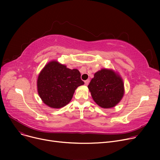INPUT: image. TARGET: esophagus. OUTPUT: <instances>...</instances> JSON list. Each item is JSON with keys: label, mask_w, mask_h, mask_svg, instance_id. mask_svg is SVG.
Here are the masks:
<instances>
[{"label": "esophagus", "mask_w": 160, "mask_h": 160, "mask_svg": "<svg viewBox=\"0 0 160 160\" xmlns=\"http://www.w3.org/2000/svg\"><path fill=\"white\" fill-rule=\"evenodd\" d=\"M84 82H85V85H86V86H88V85L89 84V80H86Z\"/></svg>", "instance_id": "1"}]
</instances>
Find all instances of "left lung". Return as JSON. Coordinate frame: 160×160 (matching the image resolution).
<instances>
[{
    "label": "left lung",
    "mask_w": 160,
    "mask_h": 160,
    "mask_svg": "<svg viewBox=\"0 0 160 160\" xmlns=\"http://www.w3.org/2000/svg\"><path fill=\"white\" fill-rule=\"evenodd\" d=\"M88 87L94 101L103 108L115 106L124 93L122 78L112 69H102L95 72Z\"/></svg>",
    "instance_id": "1"
}]
</instances>
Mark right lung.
<instances>
[{
    "instance_id": "add662e5",
    "label": "right lung",
    "mask_w": 160,
    "mask_h": 160,
    "mask_svg": "<svg viewBox=\"0 0 160 160\" xmlns=\"http://www.w3.org/2000/svg\"><path fill=\"white\" fill-rule=\"evenodd\" d=\"M78 69H70L57 61L48 62L39 74L38 94L48 106L60 108L71 100L74 91L84 84Z\"/></svg>"
}]
</instances>
